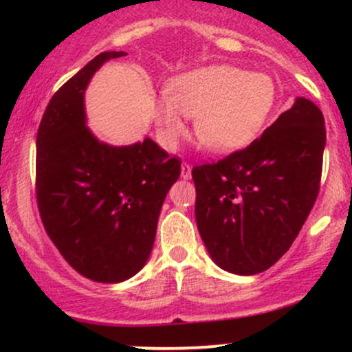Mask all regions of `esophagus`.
Listing matches in <instances>:
<instances>
[{
    "instance_id": "esophagus-1",
    "label": "esophagus",
    "mask_w": 352,
    "mask_h": 352,
    "mask_svg": "<svg viewBox=\"0 0 352 352\" xmlns=\"http://www.w3.org/2000/svg\"><path fill=\"white\" fill-rule=\"evenodd\" d=\"M180 175H182V179H184V180H188L190 177H192V167H190V164H187V162L182 164Z\"/></svg>"
}]
</instances>
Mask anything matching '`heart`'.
Returning a JSON list of instances; mask_svg holds the SVG:
<instances>
[{
    "label": "heart",
    "instance_id": "obj_1",
    "mask_svg": "<svg viewBox=\"0 0 352 352\" xmlns=\"http://www.w3.org/2000/svg\"><path fill=\"white\" fill-rule=\"evenodd\" d=\"M276 87L270 76L233 66H210L177 76L167 99L153 107L168 145L185 134L182 116L195 117V135L205 148L228 152L256 134L272 111Z\"/></svg>",
    "mask_w": 352,
    "mask_h": 352
}]
</instances>
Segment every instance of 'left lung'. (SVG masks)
Listing matches in <instances>:
<instances>
[{
    "mask_svg": "<svg viewBox=\"0 0 352 352\" xmlns=\"http://www.w3.org/2000/svg\"><path fill=\"white\" fill-rule=\"evenodd\" d=\"M324 117L298 98L245 148L195 165V218L210 256L235 274L268 270L289 250L318 199Z\"/></svg>",
    "mask_w": 352,
    "mask_h": 352,
    "instance_id": "1",
    "label": "left lung"
}]
</instances>
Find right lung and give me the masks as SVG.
<instances>
[{
	"label": "right lung",
	"instance_id": "1",
	"mask_svg": "<svg viewBox=\"0 0 352 352\" xmlns=\"http://www.w3.org/2000/svg\"><path fill=\"white\" fill-rule=\"evenodd\" d=\"M120 56L100 52L63 84L36 137V200L44 230L76 272L99 283L124 281L145 265L182 164L148 137L112 147L86 127L89 80Z\"/></svg>",
	"mask_w": 352,
	"mask_h": 352
}]
</instances>
